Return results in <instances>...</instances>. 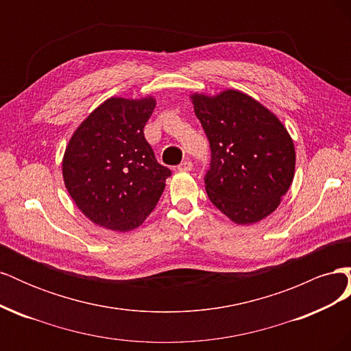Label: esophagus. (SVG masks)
I'll list each match as a JSON object with an SVG mask.
<instances>
[{
	"label": "esophagus",
	"mask_w": 351,
	"mask_h": 351,
	"mask_svg": "<svg viewBox=\"0 0 351 351\" xmlns=\"http://www.w3.org/2000/svg\"><path fill=\"white\" fill-rule=\"evenodd\" d=\"M192 168H193V164H192V161H190V159H186V161H183L182 164L177 167L178 171H190Z\"/></svg>",
	"instance_id": "34e87169"
}]
</instances>
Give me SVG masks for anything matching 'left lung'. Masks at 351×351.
Wrapping results in <instances>:
<instances>
[{
    "label": "left lung",
    "mask_w": 351,
    "mask_h": 351,
    "mask_svg": "<svg viewBox=\"0 0 351 351\" xmlns=\"http://www.w3.org/2000/svg\"><path fill=\"white\" fill-rule=\"evenodd\" d=\"M192 99L210 147L204 178L210 202L237 224L268 217L294 177L289 132L271 111L239 90Z\"/></svg>",
    "instance_id": "left-lung-1"
}]
</instances>
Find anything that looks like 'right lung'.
<instances>
[{
  "mask_svg": "<svg viewBox=\"0 0 351 351\" xmlns=\"http://www.w3.org/2000/svg\"><path fill=\"white\" fill-rule=\"evenodd\" d=\"M154 98H111L74 132L62 159V177L77 208L114 231L139 227L165 189L171 169L156 161L143 129Z\"/></svg>",
  "mask_w": 351,
  "mask_h": 351,
  "instance_id": "1",
  "label": "right lung"
}]
</instances>
